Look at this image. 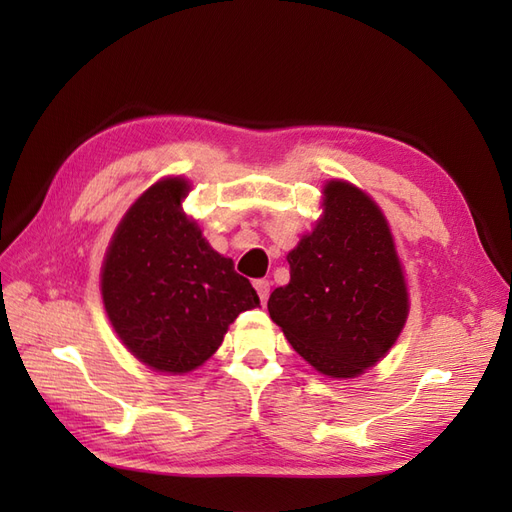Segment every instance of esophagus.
<instances>
[{
	"instance_id": "34e87169",
	"label": "esophagus",
	"mask_w": 512,
	"mask_h": 512,
	"mask_svg": "<svg viewBox=\"0 0 512 512\" xmlns=\"http://www.w3.org/2000/svg\"><path fill=\"white\" fill-rule=\"evenodd\" d=\"M254 288H256V292H258L260 301L267 303L269 292H271V282H269V280H256V282H254Z\"/></svg>"
}]
</instances>
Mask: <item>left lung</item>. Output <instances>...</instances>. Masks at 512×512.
Instances as JSON below:
<instances>
[{"label": "left lung", "instance_id": "8db88e82", "mask_svg": "<svg viewBox=\"0 0 512 512\" xmlns=\"http://www.w3.org/2000/svg\"><path fill=\"white\" fill-rule=\"evenodd\" d=\"M316 228L288 252L290 282L269 316L290 346L331 378H356L393 348L408 318V288L380 207L352 183L324 185Z\"/></svg>", "mask_w": 512, "mask_h": 512}]
</instances>
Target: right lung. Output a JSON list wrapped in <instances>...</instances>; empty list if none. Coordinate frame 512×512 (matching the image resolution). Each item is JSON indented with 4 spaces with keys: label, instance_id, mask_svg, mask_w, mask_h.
<instances>
[{
    "label": "right lung",
    "instance_id": "1",
    "mask_svg": "<svg viewBox=\"0 0 512 512\" xmlns=\"http://www.w3.org/2000/svg\"><path fill=\"white\" fill-rule=\"evenodd\" d=\"M190 183H153L123 215L102 265V301L138 361L188 374L220 348L230 322L260 305L247 277L181 209Z\"/></svg>",
    "mask_w": 512,
    "mask_h": 512
}]
</instances>
